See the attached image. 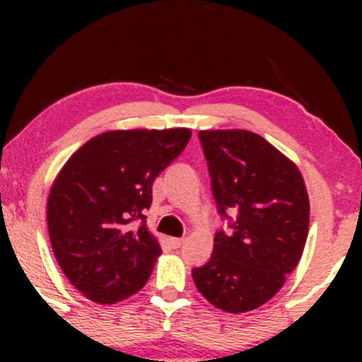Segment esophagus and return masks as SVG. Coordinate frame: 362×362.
Wrapping results in <instances>:
<instances>
[{
    "instance_id": "34e87169",
    "label": "esophagus",
    "mask_w": 362,
    "mask_h": 362,
    "mask_svg": "<svg viewBox=\"0 0 362 362\" xmlns=\"http://www.w3.org/2000/svg\"><path fill=\"white\" fill-rule=\"evenodd\" d=\"M168 243H170L173 249H178V247H182V243H184V240L182 238H170L168 240Z\"/></svg>"
}]
</instances>
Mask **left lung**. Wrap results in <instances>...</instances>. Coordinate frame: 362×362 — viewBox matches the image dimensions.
<instances>
[{"label":"left lung","mask_w":362,"mask_h":362,"mask_svg":"<svg viewBox=\"0 0 362 362\" xmlns=\"http://www.w3.org/2000/svg\"><path fill=\"white\" fill-rule=\"evenodd\" d=\"M218 211H236L218 231L214 254L192 269L206 301L228 313L268 303L294 272L305 249L310 202L299 168L247 129L199 131Z\"/></svg>","instance_id":"1"}]
</instances>
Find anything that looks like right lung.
Wrapping results in <instances>:
<instances>
[{
	"mask_svg": "<svg viewBox=\"0 0 362 362\" xmlns=\"http://www.w3.org/2000/svg\"><path fill=\"white\" fill-rule=\"evenodd\" d=\"M191 129H115L90 138L54 178L47 226L57 264L87 299L113 305L152 275L160 245L145 218L156 177L185 148Z\"/></svg>",
	"mask_w": 362,
	"mask_h": 362,
	"instance_id": "right-lung-1",
	"label": "right lung"
}]
</instances>
